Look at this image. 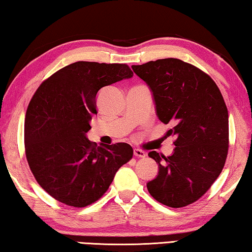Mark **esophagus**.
<instances>
[{"instance_id":"esophagus-1","label":"esophagus","mask_w":252,"mask_h":252,"mask_svg":"<svg viewBox=\"0 0 252 252\" xmlns=\"http://www.w3.org/2000/svg\"><path fill=\"white\" fill-rule=\"evenodd\" d=\"M145 156H146V153L144 152V151L138 150V149H135L134 150V157H136V158H145Z\"/></svg>"}]
</instances>
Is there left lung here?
<instances>
[{
	"label": "left lung",
	"mask_w": 252,
	"mask_h": 252,
	"mask_svg": "<svg viewBox=\"0 0 252 252\" xmlns=\"http://www.w3.org/2000/svg\"><path fill=\"white\" fill-rule=\"evenodd\" d=\"M156 101L157 115L171 123L172 156L151 151L158 175L148 190L158 203L172 208L198 200L218 179L229 151V114L219 87L202 69L178 59L133 65Z\"/></svg>",
	"instance_id": "obj_1"
}]
</instances>
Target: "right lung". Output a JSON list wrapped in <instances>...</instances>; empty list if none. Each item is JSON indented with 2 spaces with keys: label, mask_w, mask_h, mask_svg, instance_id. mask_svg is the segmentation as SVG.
I'll use <instances>...</instances> for the list:
<instances>
[{
  "label": "right lung",
  "mask_w": 252,
  "mask_h": 252,
  "mask_svg": "<svg viewBox=\"0 0 252 252\" xmlns=\"http://www.w3.org/2000/svg\"><path fill=\"white\" fill-rule=\"evenodd\" d=\"M131 76L127 64L75 62L34 92L25 118L26 157L34 179L53 198L77 208L91 205L133 158L127 143L98 146L86 136L98 114V91Z\"/></svg>",
  "instance_id": "right-lung-1"
}]
</instances>
